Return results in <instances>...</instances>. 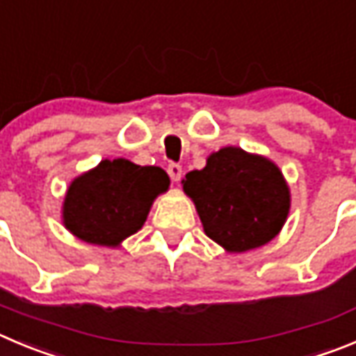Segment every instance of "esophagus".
<instances>
[{"instance_id":"esophagus-1","label":"esophagus","mask_w":356,"mask_h":356,"mask_svg":"<svg viewBox=\"0 0 356 356\" xmlns=\"http://www.w3.org/2000/svg\"><path fill=\"white\" fill-rule=\"evenodd\" d=\"M168 175H170V179L172 181H181V177H182V167L181 165H179V163H170V165H168Z\"/></svg>"}]
</instances>
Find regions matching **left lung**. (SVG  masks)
I'll use <instances>...</instances> for the list:
<instances>
[{"instance_id":"obj_1","label":"left lung","mask_w":356,"mask_h":356,"mask_svg":"<svg viewBox=\"0 0 356 356\" xmlns=\"http://www.w3.org/2000/svg\"><path fill=\"white\" fill-rule=\"evenodd\" d=\"M209 238L230 253L270 242L290 212V188L275 163L241 147L212 152L202 170L182 179Z\"/></svg>"}]
</instances>
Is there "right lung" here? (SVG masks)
<instances>
[{"label":"right lung","instance_id":"right-lung-1","mask_svg":"<svg viewBox=\"0 0 356 356\" xmlns=\"http://www.w3.org/2000/svg\"><path fill=\"white\" fill-rule=\"evenodd\" d=\"M168 186L163 168L140 167L124 158L103 159L68 186L63 223L88 244L118 248L144 227L152 202Z\"/></svg>","mask_w":356,"mask_h":356}]
</instances>
